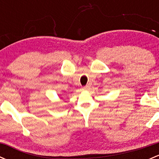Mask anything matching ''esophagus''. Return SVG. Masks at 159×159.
Wrapping results in <instances>:
<instances>
[{"label":"esophagus","mask_w":159,"mask_h":159,"mask_svg":"<svg viewBox=\"0 0 159 159\" xmlns=\"http://www.w3.org/2000/svg\"><path fill=\"white\" fill-rule=\"evenodd\" d=\"M90 86L87 85V86H84V87H82V90H90Z\"/></svg>","instance_id":"1"}]
</instances>
